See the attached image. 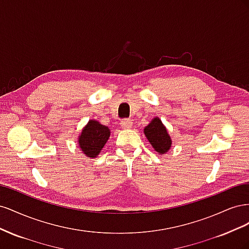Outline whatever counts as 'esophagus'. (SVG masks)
<instances>
[{
	"mask_svg": "<svg viewBox=\"0 0 249 249\" xmlns=\"http://www.w3.org/2000/svg\"><path fill=\"white\" fill-rule=\"evenodd\" d=\"M120 125H122L123 129H130L133 125V123L131 119H123L122 122H120Z\"/></svg>",
	"mask_w": 249,
	"mask_h": 249,
	"instance_id": "esophagus-1",
	"label": "esophagus"
}]
</instances>
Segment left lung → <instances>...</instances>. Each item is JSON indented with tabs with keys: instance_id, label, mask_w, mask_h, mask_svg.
<instances>
[{
	"instance_id": "obj_1",
	"label": "left lung",
	"mask_w": 249,
	"mask_h": 249,
	"mask_svg": "<svg viewBox=\"0 0 249 249\" xmlns=\"http://www.w3.org/2000/svg\"><path fill=\"white\" fill-rule=\"evenodd\" d=\"M144 135L154 149L159 154H166L170 149L171 137L159 117L152 119L149 124L144 127Z\"/></svg>"
}]
</instances>
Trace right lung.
<instances>
[{"instance_id": "add662e5", "label": "right lung", "mask_w": 249, "mask_h": 249, "mask_svg": "<svg viewBox=\"0 0 249 249\" xmlns=\"http://www.w3.org/2000/svg\"><path fill=\"white\" fill-rule=\"evenodd\" d=\"M109 137V127L100 124L95 119H91L82 130L78 143L83 154L88 158H95L106 144Z\"/></svg>"}]
</instances>
